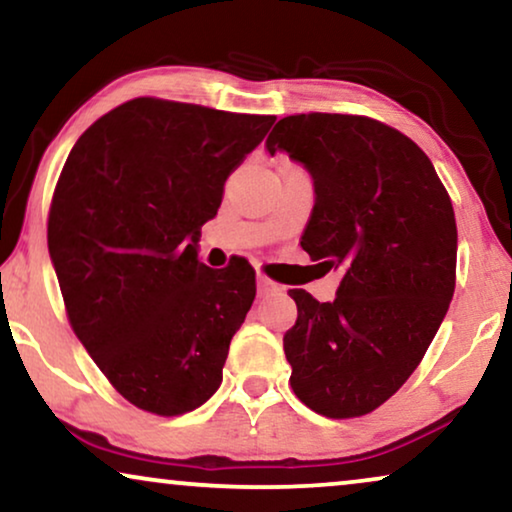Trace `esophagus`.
<instances>
[{
  "label": "esophagus",
  "mask_w": 512,
  "mask_h": 512,
  "mask_svg": "<svg viewBox=\"0 0 512 512\" xmlns=\"http://www.w3.org/2000/svg\"><path fill=\"white\" fill-rule=\"evenodd\" d=\"M256 286H258V296H270V293L279 291V284L272 282V279L265 275H256Z\"/></svg>",
  "instance_id": "obj_1"
}]
</instances>
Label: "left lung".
Here are the masks:
<instances>
[{"instance_id": "1", "label": "left lung", "mask_w": 512, "mask_h": 512, "mask_svg": "<svg viewBox=\"0 0 512 512\" xmlns=\"http://www.w3.org/2000/svg\"><path fill=\"white\" fill-rule=\"evenodd\" d=\"M310 172L303 249L342 279L331 303L293 289L284 335L291 387L331 419L361 417L396 394L443 324L457 279V221L419 146L366 116L298 114L265 139Z\"/></svg>"}]
</instances>
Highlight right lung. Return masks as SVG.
<instances>
[{
	"label": "right lung",
	"mask_w": 512,
	"mask_h": 512,
	"mask_svg": "<svg viewBox=\"0 0 512 512\" xmlns=\"http://www.w3.org/2000/svg\"><path fill=\"white\" fill-rule=\"evenodd\" d=\"M272 123L137 97L97 118L69 151L48 251L76 338L139 410L184 415L219 389L256 272L244 261L200 263V228Z\"/></svg>",
	"instance_id": "1"
}]
</instances>
